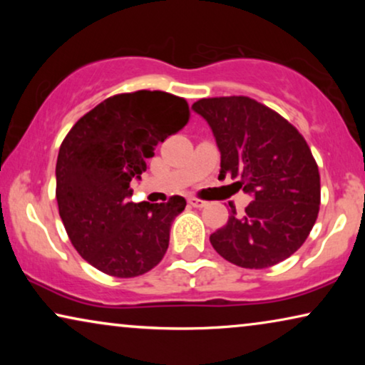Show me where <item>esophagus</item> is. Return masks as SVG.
Returning <instances> with one entry per match:
<instances>
[{
	"mask_svg": "<svg viewBox=\"0 0 365 365\" xmlns=\"http://www.w3.org/2000/svg\"><path fill=\"white\" fill-rule=\"evenodd\" d=\"M189 204H191L192 207H199V209L206 206V202H204L202 199H197V197H189Z\"/></svg>",
	"mask_w": 365,
	"mask_h": 365,
	"instance_id": "1",
	"label": "esophagus"
}]
</instances>
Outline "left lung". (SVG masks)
I'll list each match as a JSON object with an SVG mask.
<instances>
[{"instance_id":"obj_1","label":"left lung","mask_w":365,"mask_h":365,"mask_svg":"<svg viewBox=\"0 0 365 365\" xmlns=\"http://www.w3.org/2000/svg\"><path fill=\"white\" fill-rule=\"evenodd\" d=\"M192 109L211 126L221 151L219 179H237L254 201L231 206L209 241L226 261L264 269L292 256L312 231L321 176L302 134L281 114L247 96L204 98Z\"/></svg>"}]
</instances>
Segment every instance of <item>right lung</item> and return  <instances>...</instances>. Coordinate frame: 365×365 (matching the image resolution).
I'll return each instance as SVG.
<instances>
[{
	"mask_svg": "<svg viewBox=\"0 0 365 365\" xmlns=\"http://www.w3.org/2000/svg\"><path fill=\"white\" fill-rule=\"evenodd\" d=\"M189 121L186 99L164 91L116 94L78 119L56 161V199L68 237L84 261L113 277L151 271L169 246L186 199L129 202L154 146Z\"/></svg>",
	"mask_w": 365,
	"mask_h": 365,
	"instance_id": "add662e5",
	"label": "right lung"
}]
</instances>
